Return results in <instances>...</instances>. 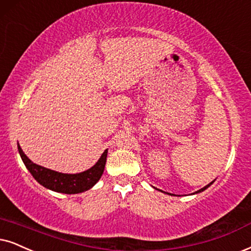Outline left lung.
I'll list each match as a JSON object with an SVG mask.
<instances>
[{"mask_svg":"<svg viewBox=\"0 0 251 251\" xmlns=\"http://www.w3.org/2000/svg\"><path fill=\"white\" fill-rule=\"evenodd\" d=\"M212 183H213V182H212ZM212 183H210V184H208V185H206V186H204V188H202V189H201V190H198V191H197L196 193H198V192H201V191H204V190H206V189H207V188H208V186H210Z\"/></svg>","mask_w":251,"mask_h":251,"instance_id":"left-lung-1","label":"left lung"}]
</instances>
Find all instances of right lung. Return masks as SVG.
<instances>
[{
	"label": "right lung",
	"instance_id": "add662e5",
	"mask_svg": "<svg viewBox=\"0 0 251 251\" xmlns=\"http://www.w3.org/2000/svg\"><path fill=\"white\" fill-rule=\"evenodd\" d=\"M18 151L23 160L25 167L30 171L31 175L38 183L45 188L53 190V191L67 193V195H74V193L84 192L96 184L102 176L104 167L106 163L107 151H104L98 162L91 167L90 169L83 171L80 174H61L58 171L47 169L38 164L33 163L28 158L24 151H22L21 146L18 145Z\"/></svg>",
	"mask_w": 251,
	"mask_h": 251
}]
</instances>
